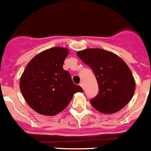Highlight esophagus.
Wrapping results in <instances>:
<instances>
[{
	"mask_svg": "<svg viewBox=\"0 0 151 151\" xmlns=\"http://www.w3.org/2000/svg\"><path fill=\"white\" fill-rule=\"evenodd\" d=\"M79 85H80V86L83 88V89H84V83H83V82H81L80 83H79Z\"/></svg>",
	"mask_w": 151,
	"mask_h": 151,
	"instance_id": "obj_1",
	"label": "esophagus"
}]
</instances>
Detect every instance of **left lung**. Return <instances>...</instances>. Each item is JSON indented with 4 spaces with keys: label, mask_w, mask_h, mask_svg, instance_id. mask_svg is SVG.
I'll list each match as a JSON object with an SVG mask.
<instances>
[{
    "label": "left lung",
    "mask_w": 151,
    "mask_h": 151,
    "mask_svg": "<svg viewBox=\"0 0 151 151\" xmlns=\"http://www.w3.org/2000/svg\"><path fill=\"white\" fill-rule=\"evenodd\" d=\"M77 55L89 65L96 78L99 93L90 103L103 113H116L129 102L135 81L127 65L116 55L100 48H88Z\"/></svg>",
    "instance_id": "8db88e82"
}]
</instances>
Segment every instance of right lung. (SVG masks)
<instances>
[{
  "label": "right lung",
  "mask_w": 151,
  "mask_h": 151,
  "mask_svg": "<svg viewBox=\"0 0 151 151\" xmlns=\"http://www.w3.org/2000/svg\"><path fill=\"white\" fill-rule=\"evenodd\" d=\"M66 48L55 47L41 52L26 66L20 80V89L28 105L37 113L54 116L65 108L82 87L74 84L63 63Z\"/></svg>",
  "instance_id": "1"
}]
</instances>
